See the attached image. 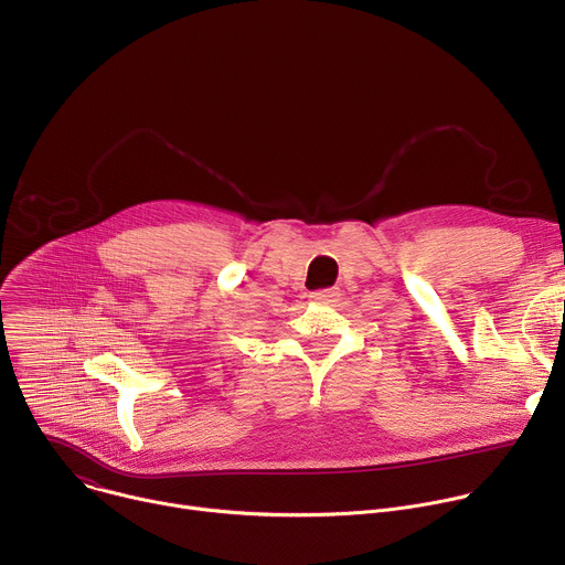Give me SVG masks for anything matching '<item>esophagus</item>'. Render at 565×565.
Here are the masks:
<instances>
[{
    "label": "esophagus",
    "instance_id": "esophagus-1",
    "mask_svg": "<svg viewBox=\"0 0 565 565\" xmlns=\"http://www.w3.org/2000/svg\"><path fill=\"white\" fill-rule=\"evenodd\" d=\"M340 297V290L338 288H321V290H315L310 292V299L317 301V303H331Z\"/></svg>",
    "mask_w": 565,
    "mask_h": 565
}]
</instances>
